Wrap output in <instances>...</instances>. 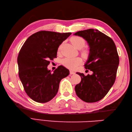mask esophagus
Here are the masks:
<instances>
[{
  "instance_id": "obj_1",
  "label": "esophagus",
  "mask_w": 132,
  "mask_h": 132,
  "mask_svg": "<svg viewBox=\"0 0 132 132\" xmlns=\"http://www.w3.org/2000/svg\"><path fill=\"white\" fill-rule=\"evenodd\" d=\"M70 74H72V75H74V74H75V72H74V71H72V70H70Z\"/></svg>"
}]
</instances>
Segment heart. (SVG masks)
<instances>
[{
	"label": "heart",
	"mask_w": 132,
	"mask_h": 132,
	"mask_svg": "<svg viewBox=\"0 0 132 132\" xmlns=\"http://www.w3.org/2000/svg\"><path fill=\"white\" fill-rule=\"evenodd\" d=\"M70 41L72 45L76 47L77 49H80L82 47L85 46L86 45V41L85 39L83 37H80V36H73L70 38ZM61 47V45L59 47V50H60ZM81 53L83 55H86L87 54L88 51L86 49H83L81 50ZM81 62H82V60L79 57L76 58H64L62 60V63L64 66H65L66 68L74 70L76 69L77 67L80 64Z\"/></svg>",
	"instance_id": "heart-1"
}]
</instances>
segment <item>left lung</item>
Returning a JSON list of instances; mask_svg holds the SVG:
<instances>
[{"mask_svg":"<svg viewBox=\"0 0 132 132\" xmlns=\"http://www.w3.org/2000/svg\"><path fill=\"white\" fill-rule=\"evenodd\" d=\"M75 35L87 41L90 52L85 68L93 72L87 75L77 72L81 82L75 86V92L84 102H98L107 94L115 82L119 64L115 44L111 37L97 29L82 30Z\"/></svg>","mask_w":132,"mask_h":132,"instance_id":"8db88e82","label":"left lung"}]
</instances>
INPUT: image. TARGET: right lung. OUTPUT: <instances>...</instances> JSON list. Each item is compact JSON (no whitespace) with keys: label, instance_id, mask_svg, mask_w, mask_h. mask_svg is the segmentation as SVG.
Masks as SVG:
<instances>
[{"label":"right lung","instance_id":"add662e5","mask_svg":"<svg viewBox=\"0 0 132 132\" xmlns=\"http://www.w3.org/2000/svg\"><path fill=\"white\" fill-rule=\"evenodd\" d=\"M71 34L41 30L30 36L22 46L18 57L19 76L28 96L35 102L51 100L61 79L69 75V70L62 66L53 73L47 67L57 57L59 46Z\"/></svg>","mask_w":132,"mask_h":132}]
</instances>
